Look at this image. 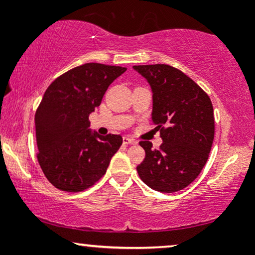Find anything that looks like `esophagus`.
Returning a JSON list of instances; mask_svg holds the SVG:
<instances>
[{
	"label": "esophagus",
	"mask_w": 255,
	"mask_h": 255,
	"mask_svg": "<svg viewBox=\"0 0 255 255\" xmlns=\"http://www.w3.org/2000/svg\"><path fill=\"white\" fill-rule=\"evenodd\" d=\"M124 144L125 145H135L137 141L135 139H131L129 136H124Z\"/></svg>",
	"instance_id": "1"
}]
</instances>
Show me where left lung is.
Wrapping results in <instances>:
<instances>
[{"mask_svg":"<svg viewBox=\"0 0 255 255\" xmlns=\"http://www.w3.org/2000/svg\"><path fill=\"white\" fill-rule=\"evenodd\" d=\"M152 90V121L163 144L140 141L145 159L140 178L154 191L174 193L191 184L206 164L215 137L213 107L207 93L191 78L168 64L133 66Z\"/></svg>","mask_w":255,"mask_h":255,"instance_id":"left-lung-1","label":"left lung"}]
</instances>
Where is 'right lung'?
Segmentation results:
<instances>
[{
  "mask_svg": "<svg viewBox=\"0 0 255 255\" xmlns=\"http://www.w3.org/2000/svg\"><path fill=\"white\" fill-rule=\"evenodd\" d=\"M125 67L85 63L58 77L36 111L38 163L49 182L64 192H81L107 172L122 145L116 134L98 135L89 116Z\"/></svg>",
  "mask_w": 255,
  "mask_h": 255,
  "instance_id": "right-lung-1",
  "label": "right lung"
}]
</instances>
